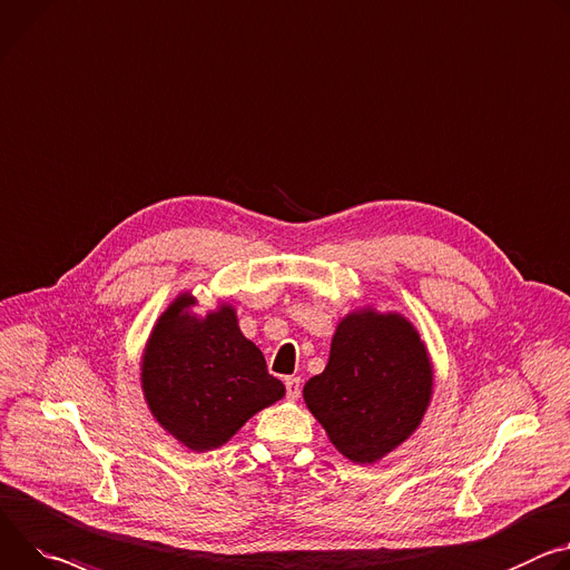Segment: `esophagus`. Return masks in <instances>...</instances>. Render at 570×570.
I'll list each match as a JSON object with an SVG mask.
<instances>
[{
	"label": "esophagus",
	"mask_w": 570,
	"mask_h": 570,
	"mask_svg": "<svg viewBox=\"0 0 570 570\" xmlns=\"http://www.w3.org/2000/svg\"><path fill=\"white\" fill-rule=\"evenodd\" d=\"M284 384H286V397H288V400H297V397H299V391H302L299 377H286Z\"/></svg>",
	"instance_id": "obj_1"
}]
</instances>
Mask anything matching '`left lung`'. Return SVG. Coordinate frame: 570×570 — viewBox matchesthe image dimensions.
<instances>
[{
  "mask_svg": "<svg viewBox=\"0 0 570 570\" xmlns=\"http://www.w3.org/2000/svg\"><path fill=\"white\" fill-rule=\"evenodd\" d=\"M432 397L428 350L402 316L356 312L341 321L327 368L304 402L341 454L373 463L421 425Z\"/></svg>",
  "mask_w": 570,
  "mask_h": 570,
  "instance_id": "left-lung-1",
  "label": "left lung"
}]
</instances>
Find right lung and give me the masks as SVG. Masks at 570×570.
<instances>
[{
    "label": "right lung",
    "instance_id": "1",
    "mask_svg": "<svg viewBox=\"0 0 570 570\" xmlns=\"http://www.w3.org/2000/svg\"><path fill=\"white\" fill-rule=\"evenodd\" d=\"M190 295L177 297L154 327L142 356V391L157 419L186 448L227 443L256 411L277 402L284 384L247 341L232 306L204 321L188 316Z\"/></svg>",
    "mask_w": 570,
    "mask_h": 570
}]
</instances>
